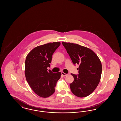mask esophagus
<instances>
[{"mask_svg": "<svg viewBox=\"0 0 121 121\" xmlns=\"http://www.w3.org/2000/svg\"><path fill=\"white\" fill-rule=\"evenodd\" d=\"M61 74H62V75L63 76H67L68 75V74H66V73H65L64 72H61Z\"/></svg>", "mask_w": 121, "mask_h": 121, "instance_id": "1", "label": "esophagus"}]
</instances>
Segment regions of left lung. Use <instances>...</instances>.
<instances>
[{"mask_svg":"<svg viewBox=\"0 0 121 121\" xmlns=\"http://www.w3.org/2000/svg\"><path fill=\"white\" fill-rule=\"evenodd\" d=\"M73 63L79 65L78 75L71 73L73 82L70 84L73 93L79 97H85L92 93L101 79V62L91 49L76 43L62 42Z\"/></svg>","mask_w":121,"mask_h":121,"instance_id":"left-lung-1","label":"left lung"}]
</instances>
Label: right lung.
<instances>
[{"label":"right lung","instance_id":"1","mask_svg":"<svg viewBox=\"0 0 121 121\" xmlns=\"http://www.w3.org/2000/svg\"><path fill=\"white\" fill-rule=\"evenodd\" d=\"M60 42L49 43L37 46L27 55L25 63L26 80L33 91L42 98H48L55 92V86L61 73H53L50 67L52 55Z\"/></svg>","mask_w":121,"mask_h":121}]
</instances>
